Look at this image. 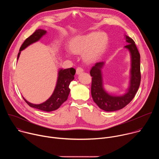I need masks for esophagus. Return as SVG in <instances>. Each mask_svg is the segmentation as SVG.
Masks as SVG:
<instances>
[{
  "label": "esophagus",
  "mask_w": 159,
  "mask_h": 159,
  "mask_svg": "<svg viewBox=\"0 0 159 159\" xmlns=\"http://www.w3.org/2000/svg\"><path fill=\"white\" fill-rule=\"evenodd\" d=\"M83 72H84V70H83L82 68H81V67H78V68H77V69H76V74H77V75L81 74V73Z\"/></svg>",
  "instance_id": "obj_1"
}]
</instances>
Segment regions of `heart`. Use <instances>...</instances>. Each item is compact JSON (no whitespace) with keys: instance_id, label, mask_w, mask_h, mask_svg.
<instances>
[{"instance_id":"heart-1","label":"heart","mask_w":159,"mask_h":159,"mask_svg":"<svg viewBox=\"0 0 159 159\" xmlns=\"http://www.w3.org/2000/svg\"><path fill=\"white\" fill-rule=\"evenodd\" d=\"M108 36L104 32H93L75 38L70 43V51L76 55L83 54L85 61H95L106 49L108 43ZM70 57V53H67Z\"/></svg>"}]
</instances>
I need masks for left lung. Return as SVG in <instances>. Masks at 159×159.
I'll return each mask as SVG.
<instances>
[{"label":"left lung","instance_id":"1","mask_svg":"<svg viewBox=\"0 0 159 159\" xmlns=\"http://www.w3.org/2000/svg\"><path fill=\"white\" fill-rule=\"evenodd\" d=\"M128 44L125 47L131 56L130 80L126 92L121 96H114L106 92L103 87L102 69L104 61L98 62L92 67L90 74L92 77L91 95L94 102L101 109L111 112L120 110L128 104L134 98L139 88L141 80L140 55L134 41L125 35Z\"/></svg>","mask_w":159,"mask_h":159}]
</instances>
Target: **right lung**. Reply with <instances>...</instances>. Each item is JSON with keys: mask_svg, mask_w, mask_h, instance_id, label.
Wrapping results in <instances>:
<instances>
[{"mask_svg": "<svg viewBox=\"0 0 159 159\" xmlns=\"http://www.w3.org/2000/svg\"><path fill=\"white\" fill-rule=\"evenodd\" d=\"M47 33V31L41 29H38L35 32L28 37L21 45L19 49V52L17 55V60L19 59L20 52L25 50L30 44L39 41L43 36ZM75 74V70L73 68L70 69H60L58 72V78L57 84L52 95L46 101L39 104H32L26 100L23 97L26 102L33 108H36L43 111L50 112L57 110L60 106L66 101L68 96L69 95L70 90L69 89V85L70 82L74 79V75Z\"/></svg>", "mask_w": 159, "mask_h": 159, "instance_id": "add662e5", "label": "right lung"}]
</instances>
